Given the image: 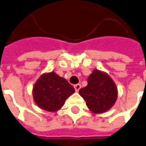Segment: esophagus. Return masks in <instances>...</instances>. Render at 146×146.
Returning a JSON list of instances; mask_svg holds the SVG:
<instances>
[{"label":"esophagus","mask_w":146,"mask_h":146,"mask_svg":"<svg viewBox=\"0 0 146 146\" xmlns=\"http://www.w3.org/2000/svg\"><path fill=\"white\" fill-rule=\"evenodd\" d=\"M74 87V89H75V91H76V92H78L79 90L81 89V85L80 84H75Z\"/></svg>","instance_id":"esophagus-1"}]
</instances>
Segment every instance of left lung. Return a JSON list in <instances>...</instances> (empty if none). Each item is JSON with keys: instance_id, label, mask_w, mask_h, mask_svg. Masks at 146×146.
Wrapping results in <instances>:
<instances>
[{"instance_id": "8db88e82", "label": "left lung", "mask_w": 146, "mask_h": 146, "mask_svg": "<svg viewBox=\"0 0 146 146\" xmlns=\"http://www.w3.org/2000/svg\"><path fill=\"white\" fill-rule=\"evenodd\" d=\"M79 94L92 113H103L115 104L118 91L109 74L94 69L88 78V85L80 89Z\"/></svg>"}]
</instances>
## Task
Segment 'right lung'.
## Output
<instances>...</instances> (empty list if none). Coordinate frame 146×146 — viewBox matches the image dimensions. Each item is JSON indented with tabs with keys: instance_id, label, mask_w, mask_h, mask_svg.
I'll return each mask as SVG.
<instances>
[{
	"instance_id": "obj_1",
	"label": "right lung",
	"mask_w": 146,
	"mask_h": 146,
	"mask_svg": "<svg viewBox=\"0 0 146 146\" xmlns=\"http://www.w3.org/2000/svg\"><path fill=\"white\" fill-rule=\"evenodd\" d=\"M74 91L66 79L52 71L44 73L37 79L33 88V97L39 108L48 112H56Z\"/></svg>"
}]
</instances>
